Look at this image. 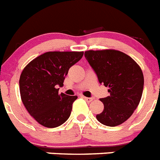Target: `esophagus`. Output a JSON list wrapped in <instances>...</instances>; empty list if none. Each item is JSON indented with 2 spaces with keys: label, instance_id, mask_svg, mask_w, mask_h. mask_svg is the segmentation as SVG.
<instances>
[{
  "label": "esophagus",
  "instance_id": "obj_1",
  "mask_svg": "<svg viewBox=\"0 0 160 160\" xmlns=\"http://www.w3.org/2000/svg\"><path fill=\"white\" fill-rule=\"evenodd\" d=\"M83 99H85L86 101H87V102H91V101L93 100L92 98H88V97H85V96H83Z\"/></svg>",
  "mask_w": 160,
  "mask_h": 160
}]
</instances>
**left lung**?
<instances>
[{"label":"left lung","instance_id":"left-lung-1","mask_svg":"<svg viewBox=\"0 0 160 160\" xmlns=\"http://www.w3.org/2000/svg\"><path fill=\"white\" fill-rule=\"evenodd\" d=\"M85 57L100 84L108 87L110 95L100 99L104 108L97 120L117 126L129 119L141 100L144 78L141 68L129 56L114 49L89 50Z\"/></svg>","mask_w":160,"mask_h":160}]
</instances>
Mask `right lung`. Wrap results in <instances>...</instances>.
I'll return each mask as SVG.
<instances>
[{"mask_svg": "<svg viewBox=\"0 0 160 160\" xmlns=\"http://www.w3.org/2000/svg\"><path fill=\"white\" fill-rule=\"evenodd\" d=\"M83 52H48L23 69L19 89L23 104L34 119L43 126L55 128L68 120L77 95L58 93L69 68Z\"/></svg>", "mask_w": 160, "mask_h": 160, "instance_id": "1", "label": "right lung"}]
</instances>
